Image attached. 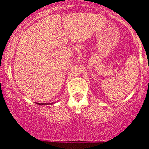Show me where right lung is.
Returning a JSON list of instances; mask_svg holds the SVG:
<instances>
[{
  "mask_svg": "<svg viewBox=\"0 0 149 149\" xmlns=\"http://www.w3.org/2000/svg\"><path fill=\"white\" fill-rule=\"evenodd\" d=\"M37 104H39V105H48V104H53V102L52 103H36Z\"/></svg>",
  "mask_w": 149,
  "mask_h": 149,
  "instance_id": "right-lung-1",
  "label": "right lung"
}]
</instances>
